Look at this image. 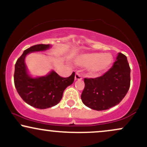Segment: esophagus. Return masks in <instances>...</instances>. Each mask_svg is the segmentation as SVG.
<instances>
[{"instance_id":"obj_1","label":"esophagus","mask_w":147,"mask_h":147,"mask_svg":"<svg viewBox=\"0 0 147 147\" xmlns=\"http://www.w3.org/2000/svg\"><path fill=\"white\" fill-rule=\"evenodd\" d=\"M82 76L77 72V73L75 74V80H82Z\"/></svg>"}]
</instances>
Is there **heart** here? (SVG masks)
<instances>
[{
    "label": "heart",
    "mask_w": 147,
    "mask_h": 147,
    "mask_svg": "<svg viewBox=\"0 0 147 147\" xmlns=\"http://www.w3.org/2000/svg\"><path fill=\"white\" fill-rule=\"evenodd\" d=\"M113 61V57L110 53L88 52L79 55L76 58L75 63L82 67H86L87 72L90 75L102 74L109 70Z\"/></svg>",
    "instance_id": "b5f03b06"
}]
</instances>
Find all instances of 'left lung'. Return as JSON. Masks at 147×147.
Masks as SVG:
<instances>
[{"label": "left lung", "mask_w": 147, "mask_h": 147, "mask_svg": "<svg viewBox=\"0 0 147 147\" xmlns=\"http://www.w3.org/2000/svg\"><path fill=\"white\" fill-rule=\"evenodd\" d=\"M131 68L127 58L117 54L113 65L104 75L84 79L85 87L81 98L84 105L96 111H104L117 105L130 87Z\"/></svg>", "instance_id": "1"}]
</instances>
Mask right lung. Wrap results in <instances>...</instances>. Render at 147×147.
Instances as JSON below:
<instances>
[{
  "instance_id": "1",
  "label": "right lung",
  "mask_w": 147,
  "mask_h": 147,
  "mask_svg": "<svg viewBox=\"0 0 147 147\" xmlns=\"http://www.w3.org/2000/svg\"><path fill=\"white\" fill-rule=\"evenodd\" d=\"M51 47L50 44L30 47L23 52L15 64L14 85L18 95L25 102L36 109H48L59 104L64 90L71 85L75 79V72L69 77L63 78L53 70L41 77H34L30 75L25 62L27 55L45 51Z\"/></svg>"
}]
</instances>
